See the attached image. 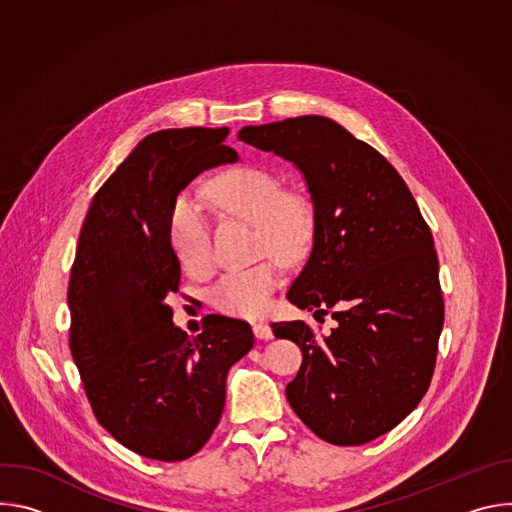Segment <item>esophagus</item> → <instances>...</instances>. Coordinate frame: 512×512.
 Instances as JSON below:
<instances>
[{
	"mask_svg": "<svg viewBox=\"0 0 512 512\" xmlns=\"http://www.w3.org/2000/svg\"><path fill=\"white\" fill-rule=\"evenodd\" d=\"M253 334L259 338V340H271L273 338V330L267 322H253Z\"/></svg>",
	"mask_w": 512,
	"mask_h": 512,
	"instance_id": "1",
	"label": "esophagus"
}]
</instances>
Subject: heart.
I'll list each match as a JSON object with an SVG mask.
<instances>
[{"label": "heart", "instance_id": "obj_1", "mask_svg": "<svg viewBox=\"0 0 512 512\" xmlns=\"http://www.w3.org/2000/svg\"><path fill=\"white\" fill-rule=\"evenodd\" d=\"M212 196L225 210L257 225L259 249L294 263L312 247L318 231V212L304 192L283 190L277 176L261 168H237L212 182ZM172 249L182 267L202 275L212 267V235L202 206L190 196H178L168 218ZM281 281L277 261L231 269L218 279L208 298L214 308L239 316L267 312Z\"/></svg>", "mask_w": 512, "mask_h": 512}]
</instances>
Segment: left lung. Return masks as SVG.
Wrapping results in <instances>:
<instances>
[{
    "label": "left lung",
    "instance_id": "1",
    "mask_svg": "<svg viewBox=\"0 0 512 512\" xmlns=\"http://www.w3.org/2000/svg\"><path fill=\"white\" fill-rule=\"evenodd\" d=\"M239 139L294 162L318 212L287 300L338 324L324 340L302 320L271 324L302 350L287 401L320 440L367 444L419 405L433 377L444 296L431 231L385 156L328 117L249 125Z\"/></svg>",
    "mask_w": 512,
    "mask_h": 512
}]
</instances>
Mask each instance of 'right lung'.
I'll list each match as a JSON object with an SVG mask.
<instances>
[{"instance_id":"obj_1","label":"right lung","mask_w":512,"mask_h":512,"mask_svg":"<svg viewBox=\"0 0 512 512\" xmlns=\"http://www.w3.org/2000/svg\"><path fill=\"white\" fill-rule=\"evenodd\" d=\"M229 129L143 137L95 194L68 281V346L97 421L127 450L180 462L208 442L227 373L253 348L251 326L210 314L190 338L168 296L180 285L168 218L202 170L233 164Z\"/></svg>"}]
</instances>
